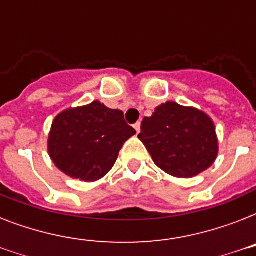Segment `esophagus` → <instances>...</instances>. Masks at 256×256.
<instances>
[{
    "instance_id": "1",
    "label": "esophagus",
    "mask_w": 256,
    "mask_h": 256,
    "mask_svg": "<svg viewBox=\"0 0 256 256\" xmlns=\"http://www.w3.org/2000/svg\"><path fill=\"white\" fill-rule=\"evenodd\" d=\"M134 128H136V132H140V122H136V124H134Z\"/></svg>"
}]
</instances>
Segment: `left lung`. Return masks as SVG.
I'll return each mask as SVG.
<instances>
[{
  "mask_svg": "<svg viewBox=\"0 0 256 256\" xmlns=\"http://www.w3.org/2000/svg\"><path fill=\"white\" fill-rule=\"evenodd\" d=\"M154 164L176 178H192L218 156V136L210 116L195 108L166 102L144 116L138 136Z\"/></svg>",
  "mask_w": 256,
  "mask_h": 256,
  "instance_id": "left-lung-1",
  "label": "left lung"
}]
</instances>
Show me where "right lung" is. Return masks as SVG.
<instances>
[{
  "instance_id": "1",
  "label": "right lung",
  "mask_w": 256,
  "mask_h": 256,
  "mask_svg": "<svg viewBox=\"0 0 256 256\" xmlns=\"http://www.w3.org/2000/svg\"><path fill=\"white\" fill-rule=\"evenodd\" d=\"M134 134L124 112L94 100L66 108L54 118L48 152L64 174L96 182L112 170L124 144Z\"/></svg>"
}]
</instances>
